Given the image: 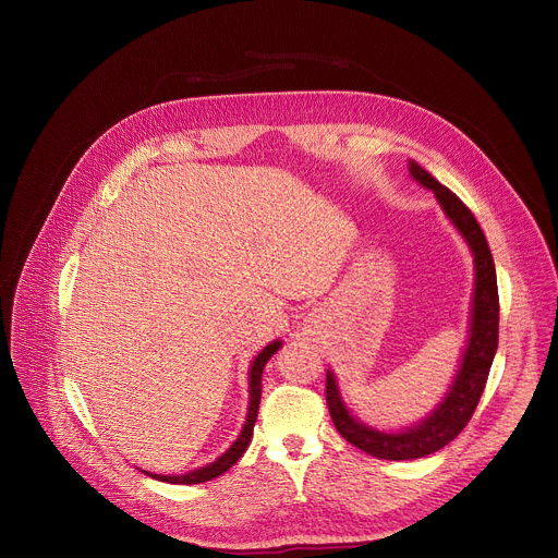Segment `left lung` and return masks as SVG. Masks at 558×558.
<instances>
[{
    "label": "left lung",
    "mask_w": 558,
    "mask_h": 558,
    "mask_svg": "<svg viewBox=\"0 0 558 558\" xmlns=\"http://www.w3.org/2000/svg\"><path fill=\"white\" fill-rule=\"evenodd\" d=\"M411 177L433 190L448 220L457 227L474 258V293L470 308V336L461 355L459 371L437 409L415 426L397 433H384L355 420L340 397L333 371H327V404L338 433L355 448L388 461L420 459L450 444L470 422L482 400L486 379L499 344V291L497 271L486 235L472 211L439 181L415 161L409 163Z\"/></svg>",
    "instance_id": "left-lung-1"
}]
</instances>
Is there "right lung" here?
<instances>
[{"instance_id":"right-lung-1","label":"right lung","mask_w":558,"mask_h":558,"mask_svg":"<svg viewBox=\"0 0 558 558\" xmlns=\"http://www.w3.org/2000/svg\"><path fill=\"white\" fill-rule=\"evenodd\" d=\"M282 347L280 340H274L269 342L258 355L256 360L252 362V368H250V409H247V420H245V426L241 430V435H238V439L211 463L203 465V468H196V470H190L185 474H154V472H147V470H141L149 476H154V480L158 482H168V484H183V486H190V484H203V482H209V480H216L218 474L227 472L238 459H241L252 441V435H254V424L258 420V404H260V392H263V371H265V364L269 362V357Z\"/></svg>"}]
</instances>
